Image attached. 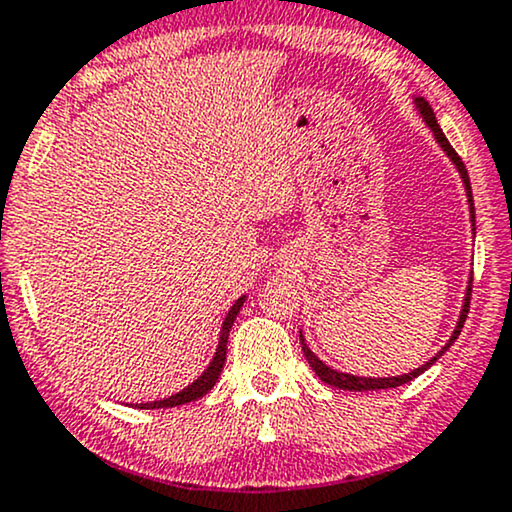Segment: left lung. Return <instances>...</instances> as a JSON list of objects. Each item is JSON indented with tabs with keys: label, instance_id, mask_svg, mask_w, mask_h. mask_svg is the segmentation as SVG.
<instances>
[{
	"label": "left lung",
	"instance_id": "8db88e82",
	"mask_svg": "<svg viewBox=\"0 0 512 512\" xmlns=\"http://www.w3.org/2000/svg\"><path fill=\"white\" fill-rule=\"evenodd\" d=\"M413 103H416V108H418L420 118L425 120V125L430 127V132H432V134H435L437 144L442 146V151H444L446 155H449V160H451V163L456 165L458 174H461V179H463V186H465V196H468V205H470V222H472V229H475V203H472V189H470V177H468V170H465L463 160L458 158V153L454 151V146L449 144V139L444 137L442 127L437 125V118H435V113H432L430 103L425 101L423 96H416V99H413ZM470 293H472V276H470V281H468V288H465L463 307H461V314H458L456 328H454V333H451V338L446 340V345H444L442 349H439V352L435 354V357L428 359V361H425L423 366L416 368V371H411V373H404V375H392V378H364V375H352V373H342V371H335V368H331V366H326V364H323V361H321L319 357H316V354L312 352V349L307 347V342H304V335H302V331H300L302 352H304V357H307L309 366H312V371H314L316 375H319V378L323 380V383H326V385H333V387H340V390H349V392L390 390V387H399V385H404V383H411V380H413V378H418L420 373H425V371H428V368H430L432 364H435V361H437L439 357H442V354L446 352V349H449L451 345H454L458 335H461V328H463V323H465V316H468V307H470Z\"/></svg>",
	"mask_w": 512,
	"mask_h": 512
}]
</instances>
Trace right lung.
Masks as SVG:
<instances>
[{"instance_id":"add662e5","label":"right lung","mask_w":512,"mask_h":512,"mask_svg":"<svg viewBox=\"0 0 512 512\" xmlns=\"http://www.w3.org/2000/svg\"><path fill=\"white\" fill-rule=\"evenodd\" d=\"M243 302H245V295L238 297V300L231 304L229 314H226L224 321H222V331H219V342H217V349H215V357H212L208 368H205V371L200 373L189 387H184V390L172 394V397H167V399L146 401V404H129V406H134V409H172V406L189 404V401H196V399L203 397V394H208L212 387H215L219 375H222V368H224V361H226V342H229V331H231V326H234L238 312H241Z\"/></svg>"}]
</instances>
